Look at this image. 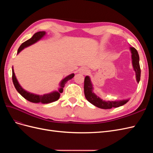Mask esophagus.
Masks as SVG:
<instances>
[{"instance_id": "obj_1", "label": "esophagus", "mask_w": 153, "mask_h": 153, "mask_svg": "<svg viewBox=\"0 0 153 153\" xmlns=\"http://www.w3.org/2000/svg\"><path fill=\"white\" fill-rule=\"evenodd\" d=\"M88 72H89L88 71V69L85 67L81 68L79 70V73L82 74V75H86V74L88 73Z\"/></svg>"}]
</instances>
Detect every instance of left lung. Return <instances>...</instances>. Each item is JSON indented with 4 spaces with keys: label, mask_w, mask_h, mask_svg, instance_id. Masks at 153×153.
Here are the masks:
<instances>
[{
    "label": "left lung",
    "mask_w": 153,
    "mask_h": 153,
    "mask_svg": "<svg viewBox=\"0 0 153 153\" xmlns=\"http://www.w3.org/2000/svg\"><path fill=\"white\" fill-rule=\"evenodd\" d=\"M131 53V61L134 71H135L136 80L138 84L140 80V68L139 64V55L137 50L132 47H129ZM94 87L89 76H86L84 80V94L87 100L91 104L102 109H110L119 107L126 104L129 98L126 100H118L115 101H105L97 96L93 91Z\"/></svg>",
    "instance_id": "left-lung-1"
}]
</instances>
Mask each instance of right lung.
<instances>
[{
	"label": "right lung",
	"instance_id": "1",
	"mask_svg": "<svg viewBox=\"0 0 153 153\" xmlns=\"http://www.w3.org/2000/svg\"><path fill=\"white\" fill-rule=\"evenodd\" d=\"M47 34V32L45 31H39L35 33L31 38L28 39L27 41H25L24 43H23L20 47H19L18 50L17 54L19 53L22 50H24V48L29 47V46L33 45L36 43L38 42V41L41 40L43 37ZM75 76V74L71 73L70 75H68L64 78L59 83V87L58 88V91H53L52 92H50V93L47 94H44L43 95H39V94H36L32 93L29 91H27L25 90L24 88L20 85V84L18 82L17 78L15 76V72H14V69L13 67H12V79L13 84L15 85V89L16 91L19 92V93L25 99L28 100L30 102L32 103H41L43 104H47L50 103H52L53 101H57L59 99L60 96H61V93L63 92V88L64 87V85L66 84V82L71 80Z\"/></svg>",
	"mask_w": 153,
	"mask_h": 153
}]
</instances>
